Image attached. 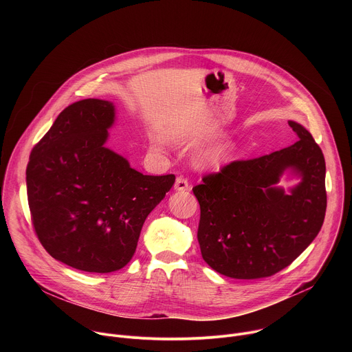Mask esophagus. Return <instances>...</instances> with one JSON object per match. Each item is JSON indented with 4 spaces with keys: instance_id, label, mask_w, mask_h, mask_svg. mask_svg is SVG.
Masks as SVG:
<instances>
[{
    "instance_id": "esophagus-1",
    "label": "esophagus",
    "mask_w": 352,
    "mask_h": 352,
    "mask_svg": "<svg viewBox=\"0 0 352 352\" xmlns=\"http://www.w3.org/2000/svg\"><path fill=\"white\" fill-rule=\"evenodd\" d=\"M174 188L177 189V190H188L189 189V182H188V179L186 178H184V177H178L177 179H175V185H174Z\"/></svg>"
}]
</instances>
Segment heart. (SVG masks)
I'll list each match as a JSON object with an SVG mask.
<instances>
[{
    "mask_svg": "<svg viewBox=\"0 0 352 352\" xmlns=\"http://www.w3.org/2000/svg\"><path fill=\"white\" fill-rule=\"evenodd\" d=\"M232 153H234L232 142L228 139H223L206 150L205 155L202 156V160L206 166L219 167L227 163L231 159Z\"/></svg>",
    "mask_w": 352,
    "mask_h": 352,
    "instance_id": "obj_1",
    "label": "heart"
}]
</instances>
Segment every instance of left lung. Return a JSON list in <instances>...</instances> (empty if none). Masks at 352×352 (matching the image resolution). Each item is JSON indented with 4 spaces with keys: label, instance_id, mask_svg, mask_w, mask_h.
I'll list each match as a JSON object with an SVG mask.
<instances>
[{
    "label": "left lung",
    "instance_id": "8db88e82",
    "mask_svg": "<svg viewBox=\"0 0 352 352\" xmlns=\"http://www.w3.org/2000/svg\"><path fill=\"white\" fill-rule=\"evenodd\" d=\"M298 140L270 155L235 160L193 186L200 206L197 241L220 274L254 280L289 266L319 234L327 206L322 148L298 122ZM291 169L301 182L287 195L275 186Z\"/></svg>",
    "mask_w": 352,
    "mask_h": 352
}]
</instances>
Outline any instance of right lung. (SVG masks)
<instances>
[{"mask_svg":"<svg viewBox=\"0 0 352 352\" xmlns=\"http://www.w3.org/2000/svg\"><path fill=\"white\" fill-rule=\"evenodd\" d=\"M114 118L106 100L68 106L26 168L38 241L54 259L89 273L116 272L132 259L146 217L175 182L174 174L143 175L104 146Z\"/></svg>","mask_w":352,"mask_h":352,"instance_id":"right-lung-1","label":"right lung"}]
</instances>
